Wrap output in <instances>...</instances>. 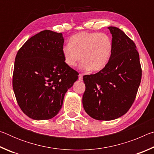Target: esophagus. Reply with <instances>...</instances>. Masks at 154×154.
I'll use <instances>...</instances> for the list:
<instances>
[{"label":"esophagus","instance_id":"1","mask_svg":"<svg viewBox=\"0 0 154 154\" xmlns=\"http://www.w3.org/2000/svg\"><path fill=\"white\" fill-rule=\"evenodd\" d=\"M79 81L83 80V75L82 74H79Z\"/></svg>","mask_w":154,"mask_h":154}]
</instances>
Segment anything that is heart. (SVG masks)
<instances>
[{
    "mask_svg": "<svg viewBox=\"0 0 154 154\" xmlns=\"http://www.w3.org/2000/svg\"><path fill=\"white\" fill-rule=\"evenodd\" d=\"M113 50V41L106 34L81 32L70 38L69 44L62 47V53L68 66H75L82 58L81 69L98 72L108 64Z\"/></svg>",
    "mask_w": 154,
    "mask_h": 154,
    "instance_id": "heart-1",
    "label": "heart"
}]
</instances>
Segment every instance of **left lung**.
<instances>
[{
  "label": "left lung",
  "mask_w": 154,
  "mask_h": 154,
  "mask_svg": "<svg viewBox=\"0 0 154 154\" xmlns=\"http://www.w3.org/2000/svg\"><path fill=\"white\" fill-rule=\"evenodd\" d=\"M113 43L111 59L103 70L85 75L82 103L85 112L97 120L120 118L136 98L141 80L139 54L134 43L118 28L109 26Z\"/></svg>",
  "instance_id": "8db88e82"
}]
</instances>
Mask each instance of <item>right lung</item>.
<instances>
[{
    "label": "right lung",
    "mask_w": 154,
    "mask_h": 154,
    "mask_svg": "<svg viewBox=\"0 0 154 154\" xmlns=\"http://www.w3.org/2000/svg\"><path fill=\"white\" fill-rule=\"evenodd\" d=\"M62 33L43 30L30 38L15 57L13 89L22 111L35 120L55 117L68 89L78 79L64 63Z\"/></svg>",
    "instance_id": "obj_1"
}]
</instances>
